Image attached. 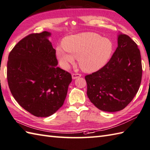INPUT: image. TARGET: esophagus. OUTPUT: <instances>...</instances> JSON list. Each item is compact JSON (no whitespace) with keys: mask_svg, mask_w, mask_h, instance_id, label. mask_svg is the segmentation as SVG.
Segmentation results:
<instances>
[{"mask_svg":"<svg viewBox=\"0 0 150 150\" xmlns=\"http://www.w3.org/2000/svg\"><path fill=\"white\" fill-rule=\"evenodd\" d=\"M81 76V74H79V73H73V74H72V79H76L78 78H79Z\"/></svg>","mask_w":150,"mask_h":150,"instance_id":"34e87169","label":"esophagus"}]
</instances>
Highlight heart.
Instances as JSON below:
<instances>
[{
  "label": "heart",
  "instance_id": "1",
  "mask_svg": "<svg viewBox=\"0 0 150 150\" xmlns=\"http://www.w3.org/2000/svg\"><path fill=\"white\" fill-rule=\"evenodd\" d=\"M62 46L64 50L57 48V55L64 65L72 64L74 57L77 58L81 69L88 73L104 67L113 51V44L109 39L93 32L67 36L63 39Z\"/></svg>",
  "mask_w": 150,
  "mask_h": 150
}]
</instances>
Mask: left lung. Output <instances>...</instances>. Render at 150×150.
Listing matches in <instances>:
<instances>
[{"instance_id":"obj_1","label":"left lung","mask_w":150,"mask_h":150,"mask_svg":"<svg viewBox=\"0 0 150 150\" xmlns=\"http://www.w3.org/2000/svg\"><path fill=\"white\" fill-rule=\"evenodd\" d=\"M140 50L126 34L118 37V47L104 67L85 76L87 96L98 109L116 112L132 101L141 83Z\"/></svg>"}]
</instances>
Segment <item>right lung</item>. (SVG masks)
Returning a JSON list of instances; mask_svg holds the SVG:
<instances>
[{
    "label": "right lung",
    "mask_w": 150,
    "mask_h": 150,
    "mask_svg": "<svg viewBox=\"0 0 150 150\" xmlns=\"http://www.w3.org/2000/svg\"><path fill=\"white\" fill-rule=\"evenodd\" d=\"M42 32L31 33L15 46L8 56L7 79L15 100L30 113L47 117L65 101L72 76L57 67L56 50Z\"/></svg>",
    "instance_id": "add662e5"
}]
</instances>
